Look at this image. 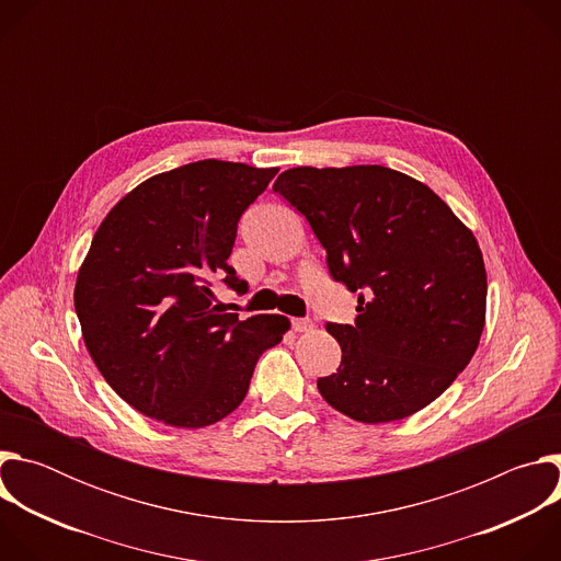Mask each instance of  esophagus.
Segmentation results:
<instances>
[{
  "label": "esophagus",
  "instance_id": "1",
  "mask_svg": "<svg viewBox=\"0 0 561 561\" xmlns=\"http://www.w3.org/2000/svg\"><path fill=\"white\" fill-rule=\"evenodd\" d=\"M290 324H293V331H295V333H306V331H310V329H312V322H310V319H304V317H295Z\"/></svg>",
  "mask_w": 561,
  "mask_h": 561
}]
</instances>
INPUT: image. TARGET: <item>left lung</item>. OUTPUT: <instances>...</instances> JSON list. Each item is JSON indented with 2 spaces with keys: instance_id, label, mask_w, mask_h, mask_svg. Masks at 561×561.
<instances>
[{
  "instance_id": "obj_1",
  "label": "left lung",
  "mask_w": 561,
  "mask_h": 561,
  "mask_svg": "<svg viewBox=\"0 0 561 561\" xmlns=\"http://www.w3.org/2000/svg\"><path fill=\"white\" fill-rule=\"evenodd\" d=\"M327 249L329 273L357 293L355 324H327L342 346L319 377L351 420H404L457 379L486 314V268L472 232L424 184L383 167L290 169L275 186Z\"/></svg>"
}]
</instances>
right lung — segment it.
<instances>
[{"label":"right lung","instance_id":"add662e5","mask_svg":"<svg viewBox=\"0 0 561 561\" xmlns=\"http://www.w3.org/2000/svg\"><path fill=\"white\" fill-rule=\"evenodd\" d=\"M277 169L202 159L154 175L98 228L75 284L87 348L135 411L202 428L244 402L260 355L288 319H239L215 304L213 282L247 293L226 262L237 224Z\"/></svg>","mask_w":561,"mask_h":561}]
</instances>
